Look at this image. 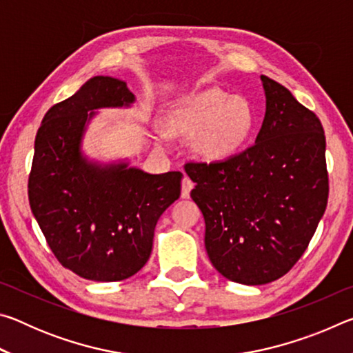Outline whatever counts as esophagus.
<instances>
[{
  "label": "esophagus",
  "instance_id": "1",
  "mask_svg": "<svg viewBox=\"0 0 353 353\" xmlns=\"http://www.w3.org/2000/svg\"><path fill=\"white\" fill-rule=\"evenodd\" d=\"M193 187H194V182L191 181L190 177L185 176L183 181H182V198H183V199L190 198V191L193 190Z\"/></svg>",
  "mask_w": 353,
  "mask_h": 353
}]
</instances>
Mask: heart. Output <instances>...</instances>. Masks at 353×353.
<instances>
[{
    "label": "heart",
    "instance_id": "heart-1",
    "mask_svg": "<svg viewBox=\"0 0 353 353\" xmlns=\"http://www.w3.org/2000/svg\"><path fill=\"white\" fill-rule=\"evenodd\" d=\"M255 115L248 99L207 88L179 103L166 119L174 134H191L194 151L208 160H224L248 141Z\"/></svg>",
    "mask_w": 353,
    "mask_h": 353
}]
</instances>
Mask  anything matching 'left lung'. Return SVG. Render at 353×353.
<instances>
[{
  "instance_id": "1",
  "label": "left lung",
  "mask_w": 353,
  "mask_h": 353,
  "mask_svg": "<svg viewBox=\"0 0 353 353\" xmlns=\"http://www.w3.org/2000/svg\"><path fill=\"white\" fill-rule=\"evenodd\" d=\"M266 113L255 145L221 162H188L191 198L205 219V249L232 282L285 276L325 212L328 172L319 118L282 83L261 76Z\"/></svg>"
}]
</instances>
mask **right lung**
Listing matches in <instances>:
<instances>
[{"instance_id":"obj_1","label":"right lung","mask_w":353,"mask_h":353,"mask_svg":"<svg viewBox=\"0 0 353 353\" xmlns=\"http://www.w3.org/2000/svg\"><path fill=\"white\" fill-rule=\"evenodd\" d=\"M134 101L124 81L94 76L46 112L35 137L29 205L59 263L94 282L139 272L151 255L160 214L181 196V171L101 166L81 152L93 110Z\"/></svg>"}]
</instances>
